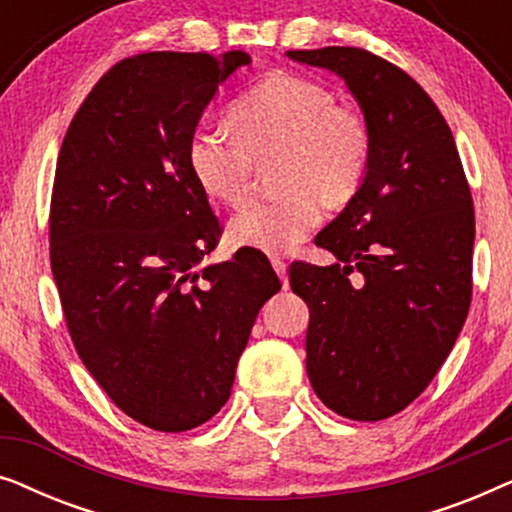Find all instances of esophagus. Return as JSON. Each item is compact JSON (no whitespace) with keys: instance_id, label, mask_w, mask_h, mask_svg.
I'll list each match as a JSON object with an SVG mask.
<instances>
[{"instance_id":"1","label":"esophagus","mask_w":512,"mask_h":512,"mask_svg":"<svg viewBox=\"0 0 512 512\" xmlns=\"http://www.w3.org/2000/svg\"><path fill=\"white\" fill-rule=\"evenodd\" d=\"M272 268H275V272L279 275V279H282V284L286 289V286H289V277H286V268H289V265H286L282 258H272Z\"/></svg>"}]
</instances>
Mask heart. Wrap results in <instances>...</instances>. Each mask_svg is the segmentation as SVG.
I'll return each mask as SVG.
<instances>
[{
    "mask_svg": "<svg viewBox=\"0 0 512 512\" xmlns=\"http://www.w3.org/2000/svg\"><path fill=\"white\" fill-rule=\"evenodd\" d=\"M226 125H200L188 137V167L209 198L242 205L258 167L275 163L279 198L256 202L230 221L237 247L284 254L319 226L321 200L345 205L359 193L373 156L368 118L352 104L335 102L319 81L272 72L230 111Z\"/></svg>",
    "mask_w": 512,
    "mask_h": 512,
    "instance_id": "obj_1",
    "label": "heart"
}]
</instances>
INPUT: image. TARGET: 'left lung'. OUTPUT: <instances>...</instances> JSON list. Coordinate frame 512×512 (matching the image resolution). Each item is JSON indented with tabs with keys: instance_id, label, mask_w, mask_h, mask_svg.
Instances as JSON below:
<instances>
[{
	"instance_id": "8db88e82",
	"label": "left lung",
	"mask_w": 512,
	"mask_h": 512,
	"mask_svg": "<svg viewBox=\"0 0 512 512\" xmlns=\"http://www.w3.org/2000/svg\"><path fill=\"white\" fill-rule=\"evenodd\" d=\"M345 79L373 132L359 193L317 235L338 263H293L310 307L307 377L333 412L380 422L452 352L473 293L475 216L450 125L401 67L352 46L286 51Z\"/></svg>"
}]
</instances>
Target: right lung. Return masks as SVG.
I'll use <instances>...</instances> for the list:
<instances>
[{"instance_id":"obj_1","label":"right lung","mask_w":512,"mask_h":512,"mask_svg":"<svg viewBox=\"0 0 512 512\" xmlns=\"http://www.w3.org/2000/svg\"><path fill=\"white\" fill-rule=\"evenodd\" d=\"M244 51L116 62L69 123L55 167L51 270L83 366L135 422L177 433L212 419L265 300L261 251L200 261L221 226L188 167V137Z\"/></svg>"}]
</instances>
